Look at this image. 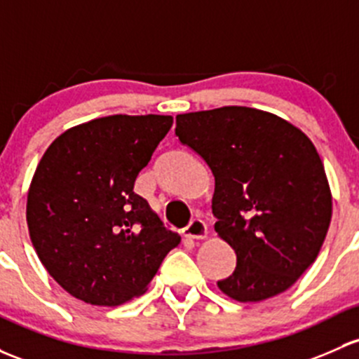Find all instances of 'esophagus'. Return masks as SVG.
Instances as JSON below:
<instances>
[{"label":"esophagus","mask_w":359,"mask_h":359,"mask_svg":"<svg viewBox=\"0 0 359 359\" xmlns=\"http://www.w3.org/2000/svg\"><path fill=\"white\" fill-rule=\"evenodd\" d=\"M184 233L191 239H205L208 236V229H206V224L201 218H192L191 224L184 229Z\"/></svg>","instance_id":"esophagus-1"}]
</instances>
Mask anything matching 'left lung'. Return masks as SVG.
<instances>
[{
  "label": "left lung",
  "instance_id": "8db88e82",
  "mask_svg": "<svg viewBox=\"0 0 359 359\" xmlns=\"http://www.w3.org/2000/svg\"><path fill=\"white\" fill-rule=\"evenodd\" d=\"M175 134L215 177L211 210L237 266L218 289L239 303L287 290L322 249L332 194L304 132L273 113L222 107L177 115Z\"/></svg>",
  "mask_w": 359,
  "mask_h": 359
}]
</instances>
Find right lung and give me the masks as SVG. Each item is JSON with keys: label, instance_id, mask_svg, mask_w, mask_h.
<instances>
[{"label": "right lung", "instance_id": "right-lung-1", "mask_svg": "<svg viewBox=\"0 0 359 359\" xmlns=\"http://www.w3.org/2000/svg\"><path fill=\"white\" fill-rule=\"evenodd\" d=\"M170 115H111L65 130L41 158L27 227L48 273L77 299L118 306L146 292L180 236L134 192Z\"/></svg>", "mask_w": 359, "mask_h": 359}]
</instances>
